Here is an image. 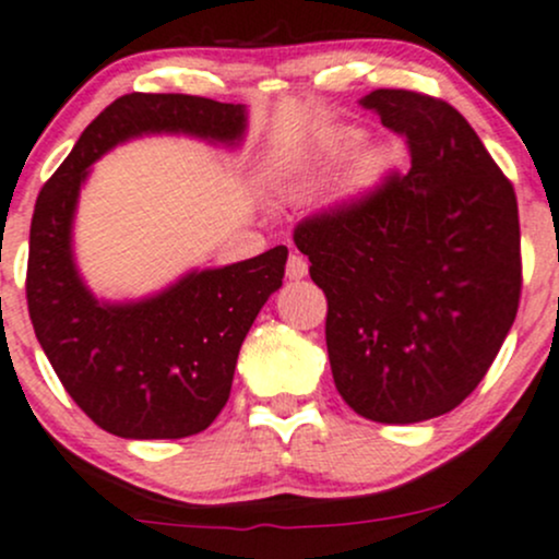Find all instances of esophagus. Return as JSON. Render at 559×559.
<instances>
[{"mask_svg":"<svg viewBox=\"0 0 559 559\" xmlns=\"http://www.w3.org/2000/svg\"><path fill=\"white\" fill-rule=\"evenodd\" d=\"M305 275H308V260L294 251V254H289V260H286V278L299 281V278H305Z\"/></svg>","mask_w":559,"mask_h":559,"instance_id":"obj_1","label":"esophagus"}]
</instances>
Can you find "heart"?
<instances>
[{"instance_id": "heart-1", "label": "heart", "mask_w": 559, "mask_h": 559, "mask_svg": "<svg viewBox=\"0 0 559 559\" xmlns=\"http://www.w3.org/2000/svg\"><path fill=\"white\" fill-rule=\"evenodd\" d=\"M355 134H347L345 138V143L347 145H355ZM390 167V156H388V151H373V153H369V156L364 158V162H360V169H358V186L360 188H369V186H373V182L379 180V177L384 175V169Z\"/></svg>"}]
</instances>
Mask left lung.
<instances>
[{"mask_svg": "<svg viewBox=\"0 0 559 559\" xmlns=\"http://www.w3.org/2000/svg\"><path fill=\"white\" fill-rule=\"evenodd\" d=\"M406 140L411 169L294 228L326 294V347L355 414L411 425L486 377L523 289L518 195L456 108L414 90L364 97Z\"/></svg>", "mask_w": 559, "mask_h": 559, "instance_id": "8db88e82", "label": "left lung"}]
</instances>
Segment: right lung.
Returning a JSON list of instances; mask_svg holds the SVG:
<instances>
[{
	"instance_id": "obj_1",
	"label": "right lung",
	"mask_w": 559,
	"mask_h": 559,
	"mask_svg": "<svg viewBox=\"0 0 559 559\" xmlns=\"http://www.w3.org/2000/svg\"><path fill=\"white\" fill-rule=\"evenodd\" d=\"M247 116L236 103L132 92L82 132L45 182L31 217L26 299L36 340L79 408L119 438H188L230 397L238 349L281 286L286 247L190 273L158 297L100 305L71 260V219L87 167L143 132H188L233 143Z\"/></svg>"
}]
</instances>
